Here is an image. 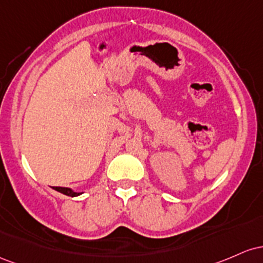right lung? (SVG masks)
<instances>
[{
	"instance_id": "add662e5",
	"label": "right lung",
	"mask_w": 263,
	"mask_h": 263,
	"mask_svg": "<svg viewBox=\"0 0 263 263\" xmlns=\"http://www.w3.org/2000/svg\"><path fill=\"white\" fill-rule=\"evenodd\" d=\"M52 189H54V190H55V191H58V193H62V194H64V195H67V196H72V197H74V196H79V195H81V194H83V193H76V191H73L72 189H69V187L53 186Z\"/></svg>"
}]
</instances>
